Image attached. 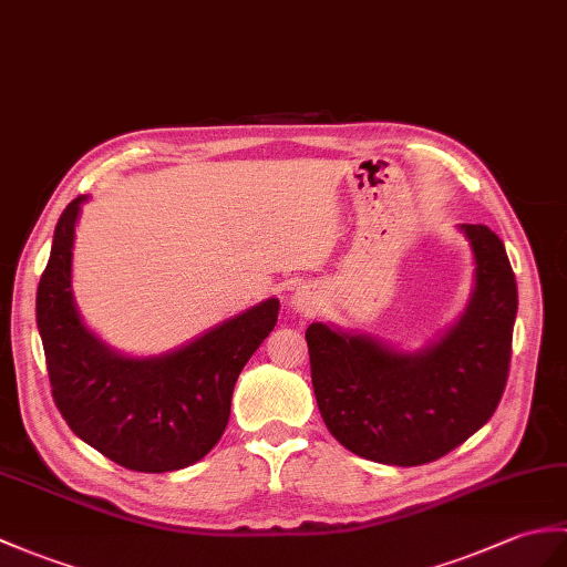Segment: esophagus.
I'll list each match as a JSON object with an SVG mask.
<instances>
[{
    "mask_svg": "<svg viewBox=\"0 0 567 567\" xmlns=\"http://www.w3.org/2000/svg\"><path fill=\"white\" fill-rule=\"evenodd\" d=\"M292 305H295L299 311H309L313 301H311L309 292H305V289H301V292H295V297H292Z\"/></svg>",
    "mask_w": 567,
    "mask_h": 567,
    "instance_id": "esophagus-1",
    "label": "esophagus"
}]
</instances>
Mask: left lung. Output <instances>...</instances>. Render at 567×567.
Segmentation results:
<instances>
[{
  "instance_id": "8db88e82",
  "label": "left lung",
  "mask_w": 567,
  "mask_h": 567,
  "mask_svg": "<svg viewBox=\"0 0 567 567\" xmlns=\"http://www.w3.org/2000/svg\"><path fill=\"white\" fill-rule=\"evenodd\" d=\"M473 254L462 316L420 350L311 323V384L326 427L352 454L420 466L450 454L488 423L503 399L517 319L505 244L485 224H458Z\"/></svg>"
}]
</instances>
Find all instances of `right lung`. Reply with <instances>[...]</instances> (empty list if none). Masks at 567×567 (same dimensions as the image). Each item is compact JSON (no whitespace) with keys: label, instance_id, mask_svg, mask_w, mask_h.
I'll return each instance as SVG.
<instances>
[{"label":"right lung","instance_id":"add662e5","mask_svg":"<svg viewBox=\"0 0 567 567\" xmlns=\"http://www.w3.org/2000/svg\"><path fill=\"white\" fill-rule=\"evenodd\" d=\"M86 200L74 197L60 215L35 295L52 399L76 437L111 462L142 473L186 468L219 442L236 379L278 323L280 301H260L176 350L117 352L82 321L72 292L74 229Z\"/></svg>","mask_w":567,"mask_h":567}]
</instances>
